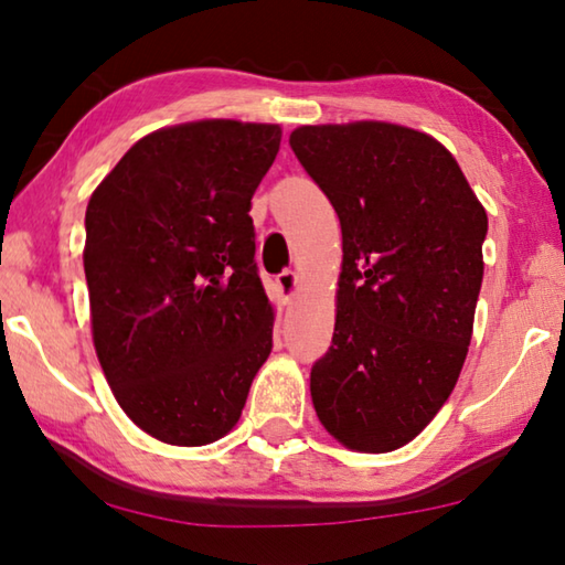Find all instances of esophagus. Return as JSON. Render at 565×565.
<instances>
[{"mask_svg": "<svg viewBox=\"0 0 565 565\" xmlns=\"http://www.w3.org/2000/svg\"><path fill=\"white\" fill-rule=\"evenodd\" d=\"M276 284H279V289H281V294L286 296V299H294L296 291H299V274L291 271V269H286L279 276H276Z\"/></svg>", "mask_w": 565, "mask_h": 565, "instance_id": "1", "label": "esophagus"}]
</instances>
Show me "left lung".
I'll return each instance as SVG.
<instances>
[{
    "label": "left lung",
    "mask_w": 565,
    "mask_h": 565,
    "mask_svg": "<svg viewBox=\"0 0 565 565\" xmlns=\"http://www.w3.org/2000/svg\"><path fill=\"white\" fill-rule=\"evenodd\" d=\"M289 145L341 222L337 323L311 369L313 408L351 451H396L431 424L463 369L489 216L431 134L317 124Z\"/></svg>",
    "instance_id": "obj_1"
}]
</instances>
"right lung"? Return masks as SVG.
<instances>
[{"label": "right lung", "mask_w": 565, "mask_h": 565, "mask_svg": "<svg viewBox=\"0 0 565 565\" xmlns=\"http://www.w3.org/2000/svg\"><path fill=\"white\" fill-rule=\"evenodd\" d=\"M279 145V124H174L141 137L89 199L94 349L124 414L157 441L224 438L269 359L248 209Z\"/></svg>", "instance_id": "right-lung-1"}]
</instances>
